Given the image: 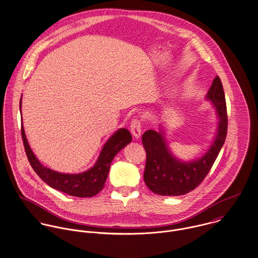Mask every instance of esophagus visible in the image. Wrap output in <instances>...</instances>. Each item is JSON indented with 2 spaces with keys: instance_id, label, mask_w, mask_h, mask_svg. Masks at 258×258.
<instances>
[{
  "instance_id": "obj_1",
  "label": "esophagus",
  "mask_w": 258,
  "mask_h": 258,
  "mask_svg": "<svg viewBox=\"0 0 258 258\" xmlns=\"http://www.w3.org/2000/svg\"><path fill=\"white\" fill-rule=\"evenodd\" d=\"M131 132L136 139H140L142 135V121L140 118L135 117L131 121Z\"/></svg>"
}]
</instances>
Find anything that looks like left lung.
<instances>
[{
	"mask_svg": "<svg viewBox=\"0 0 258 258\" xmlns=\"http://www.w3.org/2000/svg\"><path fill=\"white\" fill-rule=\"evenodd\" d=\"M220 118L218 134L209 151L196 161L181 162L172 156L162 132L146 131L142 137L146 152L143 179L146 186L160 196H180L198 187L211 170L228 133V113L222 81L217 76L208 92Z\"/></svg>",
	"mask_w": 258,
	"mask_h": 258,
	"instance_id": "8db88e82",
	"label": "left lung"
}]
</instances>
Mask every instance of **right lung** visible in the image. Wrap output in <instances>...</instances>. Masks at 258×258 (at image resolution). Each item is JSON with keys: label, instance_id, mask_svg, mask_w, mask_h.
Wrapping results in <instances>:
<instances>
[{"label": "right lung", "instance_id": "1", "mask_svg": "<svg viewBox=\"0 0 258 258\" xmlns=\"http://www.w3.org/2000/svg\"><path fill=\"white\" fill-rule=\"evenodd\" d=\"M21 104L22 100L20 101V109ZM21 132L26 154L34 172L50 187L79 198L93 197L104 188L114 157L133 139L126 128L118 130L104 145L94 167L80 174H63L44 167L31 151L23 125Z\"/></svg>", "mask_w": 258, "mask_h": 258}]
</instances>
